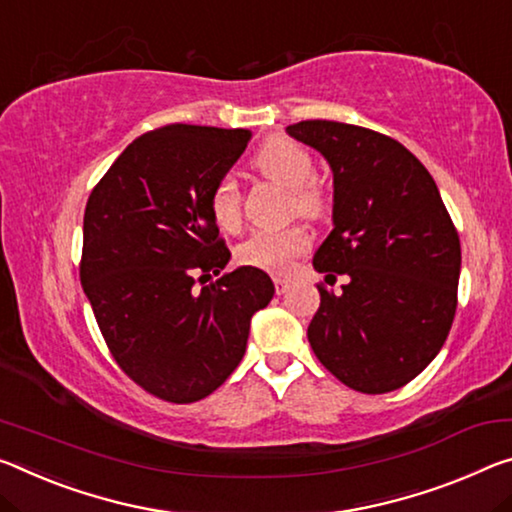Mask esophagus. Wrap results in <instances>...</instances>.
Segmentation results:
<instances>
[{"label":"esophagus","instance_id":"1","mask_svg":"<svg viewBox=\"0 0 512 512\" xmlns=\"http://www.w3.org/2000/svg\"><path fill=\"white\" fill-rule=\"evenodd\" d=\"M273 285H275V294H285V291L289 289V280L282 278V275H275Z\"/></svg>","mask_w":512,"mask_h":512}]
</instances>
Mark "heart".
Returning a JSON list of instances; mask_svg holds the SVG:
<instances>
[{"label":"heart","mask_w":512,"mask_h":512,"mask_svg":"<svg viewBox=\"0 0 512 512\" xmlns=\"http://www.w3.org/2000/svg\"><path fill=\"white\" fill-rule=\"evenodd\" d=\"M255 168L269 180L291 189V209L307 218H319L328 207L326 191L314 182L316 168L312 154L303 145L273 136L255 154ZM241 189L232 175H223L212 184L207 207L214 223L223 232H237L241 225ZM310 232L303 225L282 230H257L237 246V262L259 271L287 273L300 255L310 250Z\"/></svg>","instance_id":"obj_1"}]
</instances>
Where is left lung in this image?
I'll return each instance as SVG.
<instances>
[{"label": "left lung", "instance_id": "8db88e82", "mask_svg": "<svg viewBox=\"0 0 512 512\" xmlns=\"http://www.w3.org/2000/svg\"><path fill=\"white\" fill-rule=\"evenodd\" d=\"M335 177V227L314 255L326 280L307 328L319 362L355 392L385 394L417 378L458 307L460 239L424 164L392 136L335 120L287 127Z\"/></svg>", "mask_w": 512, "mask_h": 512}]
</instances>
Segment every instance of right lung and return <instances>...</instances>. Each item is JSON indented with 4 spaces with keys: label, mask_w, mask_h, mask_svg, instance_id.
<instances>
[{
    "label": "right lung",
    "mask_w": 512,
    "mask_h": 512,
    "mask_svg": "<svg viewBox=\"0 0 512 512\" xmlns=\"http://www.w3.org/2000/svg\"><path fill=\"white\" fill-rule=\"evenodd\" d=\"M248 139V129H152L86 202L81 287L113 360L161 401L196 403L221 387L246 353L250 319L273 298L253 266L207 282L230 259L209 189Z\"/></svg>",
    "instance_id": "add662e5"
}]
</instances>
